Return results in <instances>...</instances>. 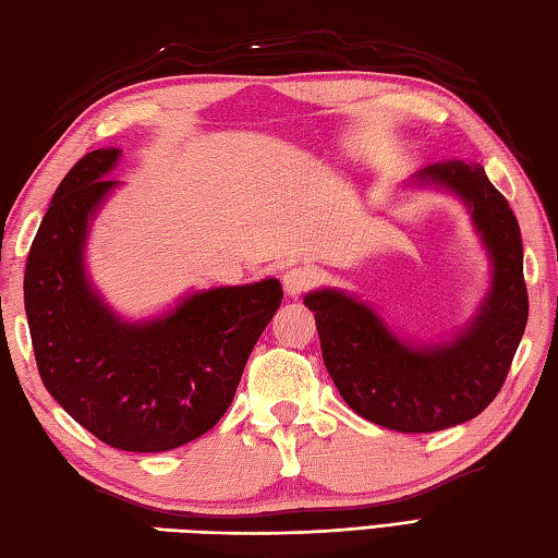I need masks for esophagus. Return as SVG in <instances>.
<instances>
[{"instance_id":"obj_1","label":"esophagus","mask_w":558,"mask_h":558,"mask_svg":"<svg viewBox=\"0 0 558 558\" xmlns=\"http://www.w3.org/2000/svg\"><path fill=\"white\" fill-rule=\"evenodd\" d=\"M316 282V272L310 266H290L282 276V286H286V292L290 298H300L302 292L312 290Z\"/></svg>"}]
</instances>
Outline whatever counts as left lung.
<instances>
[{"mask_svg":"<svg viewBox=\"0 0 558 558\" xmlns=\"http://www.w3.org/2000/svg\"><path fill=\"white\" fill-rule=\"evenodd\" d=\"M420 177L468 201L494 260L492 292L470 330L450 345L417 350L345 294L322 290L304 298L342 400L364 420L405 434L441 432L477 417L499 396L527 324L523 240L506 196L482 165L453 160Z\"/></svg>","mask_w":558,"mask_h":558,"instance_id":"obj_1","label":"left lung"}]
</instances>
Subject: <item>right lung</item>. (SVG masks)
<instances>
[{
    "instance_id": "1",
    "label": "right lung",
    "mask_w": 558,
    "mask_h": 558,
    "mask_svg": "<svg viewBox=\"0 0 558 558\" xmlns=\"http://www.w3.org/2000/svg\"><path fill=\"white\" fill-rule=\"evenodd\" d=\"M117 148L83 156L31 244L23 300L45 388L83 429L132 453L194 441L228 412L258 336L278 312L276 278L198 292L144 326L120 324L83 276L88 218L117 184Z\"/></svg>"
}]
</instances>
